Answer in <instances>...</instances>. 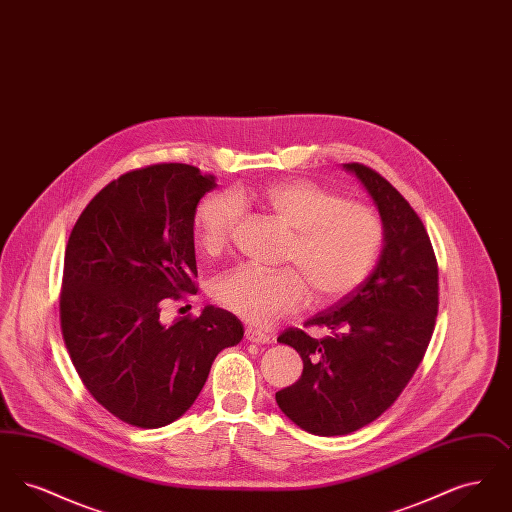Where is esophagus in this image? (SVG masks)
<instances>
[{
    "mask_svg": "<svg viewBox=\"0 0 512 512\" xmlns=\"http://www.w3.org/2000/svg\"><path fill=\"white\" fill-rule=\"evenodd\" d=\"M245 340L251 341V343H268V341H272V336H268L257 328H245Z\"/></svg>",
    "mask_w": 512,
    "mask_h": 512,
    "instance_id": "34e87169",
    "label": "esophagus"
}]
</instances>
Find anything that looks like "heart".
<instances>
[{
    "label": "heart",
    "mask_w": 512,
    "mask_h": 512,
    "mask_svg": "<svg viewBox=\"0 0 512 512\" xmlns=\"http://www.w3.org/2000/svg\"><path fill=\"white\" fill-rule=\"evenodd\" d=\"M244 194L211 195L195 211V242L207 255L226 249L244 215ZM259 203L292 230L284 261L292 267L232 268L215 282V301L253 326H270L301 309L355 292L372 272L384 244V222L363 203L309 178H286L259 190Z\"/></svg>",
    "instance_id": "b5f03b06"
}]
</instances>
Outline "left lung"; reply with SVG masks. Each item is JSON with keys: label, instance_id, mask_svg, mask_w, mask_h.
I'll return each instance as SVG.
<instances>
[{"label": "left lung", "instance_id": "obj_1", "mask_svg": "<svg viewBox=\"0 0 512 512\" xmlns=\"http://www.w3.org/2000/svg\"><path fill=\"white\" fill-rule=\"evenodd\" d=\"M365 184L384 222L374 272L347 297L278 341L303 359L301 378L276 393L290 420L315 436H345L386 413L411 382L432 340L439 307L438 259L409 201L361 163H345Z\"/></svg>", "mask_w": 512, "mask_h": 512}]
</instances>
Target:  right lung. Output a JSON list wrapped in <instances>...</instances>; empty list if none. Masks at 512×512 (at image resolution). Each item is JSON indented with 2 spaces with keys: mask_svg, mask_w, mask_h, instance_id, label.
Listing matches in <instances>:
<instances>
[{
  "mask_svg": "<svg viewBox=\"0 0 512 512\" xmlns=\"http://www.w3.org/2000/svg\"><path fill=\"white\" fill-rule=\"evenodd\" d=\"M215 178L184 163L124 172L86 205L65 249L61 332L90 395L122 422L161 428L186 413L224 347L244 338L232 313L163 324L197 293L194 217Z\"/></svg>",
  "mask_w": 512,
  "mask_h": 512,
  "instance_id": "add662e5",
  "label": "right lung"
}]
</instances>
